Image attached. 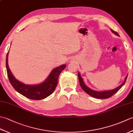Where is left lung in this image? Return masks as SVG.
<instances>
[{"label": "left lung", "instance_id": "left-lung-1", "mask_svg": "<svg viewBox=\"0 0 133 133\" xmlns=\"http://www.w3.org/2000/svg\"><path fill=\"white\" fill-rule=\"evenodd\" d=\"M111 31L113 32L114 34H115V35H117L118 36H119V34L115 31L112 30V29H111ZM78 78H79V83H80V86L81 87V88L83 89V90H84L87 94H88L89 95H90L91 97H94V98H99V99H107L109 98L110 97H111V96L113 95L114 94H115L118 90H119L121 87H122L124 84L125 83L127 79V78H128V75L126 76L125 81H124L123 83L121 84V85L117 87L116 89H114V90H109V91H102V92H98V91H95L94 90H92L91 89H89V87H87L85 84H84L83 81L82 79V78L81 77V76L80 75V73L78 72Z\"/></svg>", "mask_w": 133, "mask_h": 133}]
</instances>
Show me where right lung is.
I'll return each mask as SVG.
<instances>
[{
  "label": "right lung",
  "instance_id": "add662e5",
  "mask_svg": "<svg viewBox=\"0 0 133 133\" xmlns=\"http://www.w3.org/2000/svg\"><path fill=\"white\" fill-rule=\"evenodd\" d=\"M8 55L6 56V69L9 81L15 90L20 94L30 99L41 100L47 97L54 91L58 84V77L66 67V64L54 69L44 82L37 85H27L16 80L10 71L8 64Z\"/></svg>",
  "mask_w": 133,
  "mask_h": 133
}]
</instances>
